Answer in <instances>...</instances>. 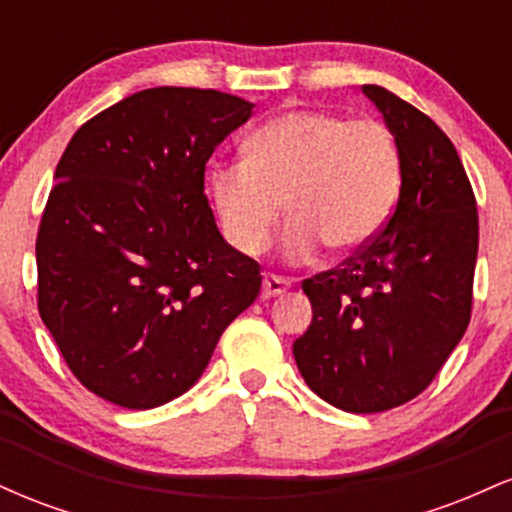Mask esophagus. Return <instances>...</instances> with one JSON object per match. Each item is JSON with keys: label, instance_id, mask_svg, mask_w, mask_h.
I'll list each match as a JSON object with an SVG mask.
<instances>
[{"label": "esophagus", "instance_id": "34e87169", "mask_svg": "<svg viewBox=\"0 0 512 512\" xmlns=\"http://www.w3.org/2000/svg\"><path fill=\"white\" fill-rule=\"evenodd\" d=\"M291 289V281L284 279V276H276V274H264L262 279V298L269 301V298L281 296Z\"/></svg>", "mask_w": 512, "mask_h": 512}]
</instances>
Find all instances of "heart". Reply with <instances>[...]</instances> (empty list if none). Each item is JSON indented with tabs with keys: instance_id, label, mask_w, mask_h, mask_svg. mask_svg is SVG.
<instances>
[{
	"instance_id": "heart-1",
	"label": "heart",
	"mask_w": 512,
	"mask_h": 512,
	"mask_svg": "<svg viewBox=\"0 0 512 512\" xmlns=\"http://www.w3.org/2000/svg\"><path fill=\"white\" fill-rule=\"evenodd\" d=\"M402 190V151L380 120H349L327 110H286L252 129L243 161L209 173L221 233L257 257L272 243L286 207L281 252L313 260L320 245L351 255L378 236Z\"/></svg>"
}]
</instances>
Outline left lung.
<instances>
[{
	"mask_svg": "<svg viewBox=\"0 0 512 512\" xmlns=\"http://www.w3.org/2000/svg\"><path fill=\"white\" fill-rule=\"evenodd\" d=\"M363 93L402 151V190L378 236L303 281L313 305L293 342L315 395L351 414L395 409L426 390L472 317L479 216L448 134L383 86Z\"/></svg>",
	"mask_w": 512,
	"mask_h": 512,
	"instance_id": "obj_1",
	"label": "left lung"
}]
</instances>
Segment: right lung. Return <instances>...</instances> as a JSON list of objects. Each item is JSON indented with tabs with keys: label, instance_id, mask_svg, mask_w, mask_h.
<instances>
[{
	"label": "right lung",
	"instance_id": "obj_1",
	"mask_svg": "<svg viewBox=\"0 0 512 512\" xmlns=\"http://www.w3.org/2000/svg\"><path fill=\"white\" fill-rule=\"evenodd\" d=\"M252 108L146 88L64 149L35 240L38 313L93 395L125 409L180 397L260 293V264L223 240L204 195L207 161Z\"/></svg>",
	"mask_w": 512,
	"mask_h": 512
}]
</instances>
